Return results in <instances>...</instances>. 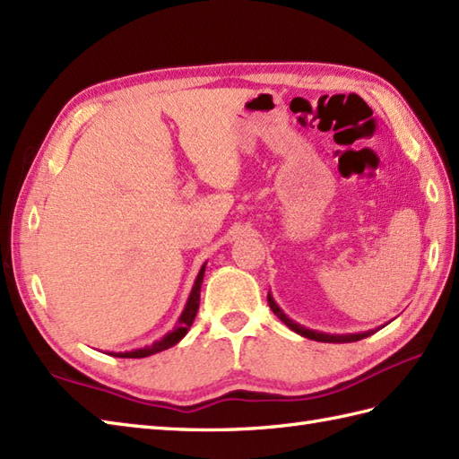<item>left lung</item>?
Wrapping results in <instances>:
<instances>
[{"mask_svg":"<svg viewBox=\"0 0 459 459\" xmlns=\"http://www.w3.org/2000/svg\"><path fill=\"white\" fill-rule=\"evenodd\" d=\"M268 306H271V309L274 311V316L281 319L284 325H288L290 329H292L294 333L301 334V337L306 339H311V341H319V342H354V341H360V339H366L370 337V334H374L376 331H364V333H351V334H329V333H319V331H314V329H307L304 325H299V323L290 319L284 311L278 307V304L274 301V298L271 296V292H268Z\"/></svg>","mask_w":459,"mask_h":459,"instance_id":"8db88e82","label":"left lung"}]
</instances>
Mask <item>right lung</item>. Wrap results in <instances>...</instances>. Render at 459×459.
Returning <instances> with one entry per match:
<instances>
[{
    "instance_id": "obj_1",
    "label": "right lung",
    "mask_w": 459,
    "mask_h": 459,
    "mask_svg": "<svg viewBox=\"0 0 459 459\" xmlns=\"http://www.w3.org/2000/svg\"><path fill=\"white\" fill-rule=\"evenodd\" d=\"M204 271H206V263L198 271L195 286L191 290V296H188L183 314H181V317L177 319V325H175L173 331L163 334V337L160 341H155L153 344L143 346V349H136V351H130V352H107V354L118 356V359H145V356H152L155 352H161L165 349H171V346H175L188 333V329H191L193 321L196 317V311H198V306H200V286H203Z\"/></svg>"
}]
</instances>
